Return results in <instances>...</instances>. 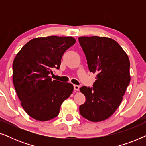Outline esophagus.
I'll return each instance as SVG.
<instances>
[{"instance_id": "obj_1", "label": "esophagus", "mask_w": 146, "mask_h": 146, "mask_svg": "<svg viewBox=\"0 0 146 146\" xmlns=\"http://www.w3.org/2000/svg\"><path fill=\"white\" fill-rule=\"evenodd\" d=\"M74 90L76 91H78L80 89V86L78 85H74Z\"/></svg>"}]
</instances>
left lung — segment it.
<instances>
[{
  "mask_svg": "<svg viewBox=\"0 0 146 146\" xmlns=\"http://www.w3.org/2000/svg\"><path fill=\"white\" fill-rule=\"evenodd\" d=\"M78 40L89 70L97 74L93 88H80L86 96L80 113L93 122L105 120L120 105L130 82L129 58L119 44L110 38L82 36Z\"/></svg>",
  "mask_w": 146,
  "mask_h": 146,
  "instance_id": "obj_1",
  "label": "left lung"
}]
</instances>
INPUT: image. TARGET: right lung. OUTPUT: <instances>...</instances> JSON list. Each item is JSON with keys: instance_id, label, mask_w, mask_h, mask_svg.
I'll list each match as a JSON object with an SVG mask.
<instances>
[{"instance_id": "right-lung-1", "label": "right lung", "mask_w": 146, "mask_h": 146, "mask_svg": "<svg viewBox=\"0 0 146 146\" xmlns=\"http://www.w3.org/2000/svg\"><path fill=\"white\" fill-rule=\"evenodd\" d=\"M76 42L73 37L32 39L19 52L13 64V81L25 111L33 118L48 121L59 114L62 104L72 93V84L52 80L62 55Z\"/></svg>"}]
</instances>
